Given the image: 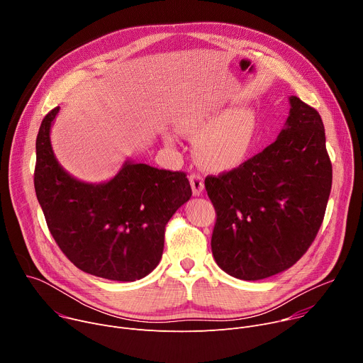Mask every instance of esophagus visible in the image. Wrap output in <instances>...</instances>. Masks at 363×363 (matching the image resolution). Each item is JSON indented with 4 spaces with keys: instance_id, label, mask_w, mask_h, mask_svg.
Here are the masks:
<instances>
[{
    "instance_id": "esophagus-1",
    "label": "esophagus",
    "mask_w": 363,
    "mask_h": 363,
    "mask_svg": "<svg viewBox=\"0 0 363 363\" xmlns=\"http://www.w3.org/2000/svg\"><path fill=\"white\" fill-rule=\"evenodd\" d=\"M189 182H191L194 195H196V196L201 195L202 191H203V178H202V175H199V174H191V175H189Z\"/></svg>"
}]
</instances>
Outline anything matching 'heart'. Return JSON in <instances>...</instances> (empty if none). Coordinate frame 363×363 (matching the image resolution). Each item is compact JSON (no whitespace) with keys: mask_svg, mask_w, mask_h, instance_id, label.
Here are the masks:
<instances>
[{"mask_svg":"<svg viewBox=\"0 0 363 363\" xmlns=\"http://www.w3.org/2000/svg\"><path fill=\"white\" fill-rule=\"evenodd\" d=\"M182 128L198 135L195 155L199 164L213 171H225L238 167L251 150L255 116L250 108H235L221 115L191 113L182 121ZM165 140L174 143L171 135Z\"/></svg>","mask_w":363,"mask_h":363,"instance_id":"b5f03b06","label":"heart"}]
</instances>
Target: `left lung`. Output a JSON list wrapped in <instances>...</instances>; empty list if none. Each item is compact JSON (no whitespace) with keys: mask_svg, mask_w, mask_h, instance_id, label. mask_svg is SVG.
Listing matches in <instances>:
<instances>
[{"mask_svg":"<svg viewBox=\"0 0 363 363\" xmlns=\"http://www.w3.org/2000/svg\"><path fill=\"white\" fill-rule=\"evenodd\" d=\"M277 139L238 168L206 177L217 211L211 250L240 280L290 269L313 242L332 188V164L320 115L296 96Z\"/></svg>","mask_w":363,"mask_h":363,"instance_id":"left-lung-1","label":"left lung"}]
</instances>
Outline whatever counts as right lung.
I'll return each mask as SVG.
<instances>
[{
	"mask_svg": "<svg viewBox=\"0 0 363 363\" xmlns=\"http://www.w3.org/2000/svg\"><path fill=\"white\" fill-rule=\"evenodd\" d=\"M60 108L41 122L35 140V195L48 230L82 272L115 281L147 276L162 258L165 225L192 195L184 172L126 160L109 181L70 175L51 147Z\"/></svg>",
	"mask_w": 363,
	"mask_h": 363,
	"instance_id": "1",
	"label": "right lung"
}]
</instances>
